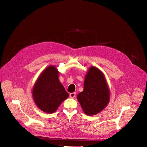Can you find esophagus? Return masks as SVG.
Returning a JSON list of instances; mask_svg holds the SVG:
<instances>
[{"mask_svg":"<svg viewBox=\"0 0 147 147\" xmlns=\"http://www.w3.org/2000/svg\"><path fill=\"white\" fill-rule=\"evenodd\" d=\"M76 93L75 92H74V93H71L70 94V97H71V98H74V97H76Z\"/></svg>","mask_w":147,"mask_h":147,"instance_id":"34e87169","label":"esophagus"}]
</instances>
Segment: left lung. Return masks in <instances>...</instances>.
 I'll return each instance as SVG.
<instances>
[{
    "label": "left lung",
    "mask_w": 147,
    "mask_h": 147,
    "mask_svg": "<svg viewBox=\"0 0 147 147\" xmlns=\"http://www.w3.org/2000/svg\"><path fill=\"white\" fill-rule=\"evenodd\" d=\"M110 93L103 74L96 67L88 70L84 90L77 95L84 112L89 116L100 112L109 100Z\"/></svg>",
    "instance_id": "8db88e82"
}]
</instances>
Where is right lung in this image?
<instances>
[{"instance_id": "add662e5", "label": "right lung", "mask_w": 147, "mask_h": 147, "mask_svg": "<svg viewBox=\"0 0 147 147\" xmlns=\"http://www.w3.org/2000/svg\"><path fill=\"white\" fill-rule=\"evenodd\" d=\"M32 96L36 106L48 113L54 112L68 97L58 80V72L55 67L49 66L41 74L34 85Z\"/></svg>"}]
</instances>
